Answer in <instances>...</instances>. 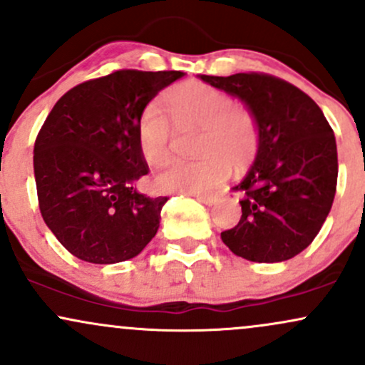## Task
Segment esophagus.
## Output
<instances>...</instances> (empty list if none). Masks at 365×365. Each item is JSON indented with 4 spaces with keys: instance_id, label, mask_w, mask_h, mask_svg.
Segmentation results:
<instances>
[{
    "instance_id": "34e87169",
    "label": "esophagus",
    "mask_w": 365,
    "mask_h": 365,
    "mask_svg": "<svg viewBox=\"0 0 365 365\" xmlns=\"http://www.w3.org/2000/svg\"><path fill=\"white\" fill-rule=\"evenodd\" d=\"M197 200L206 204V206H212L216 202V195H197Z\"/></svg>"
}]
</instances>
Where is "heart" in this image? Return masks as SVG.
I'll list each match as a JSON object with an SVG mask.
<instances>
[{
  "mask_svg": "<svg viewBox=\"0 0 365 365\" xmlns=\"http://www.w3.org/2000/svg\"><path fill=\"white\" fill-rule=\"evenodd\" d=\"M170 117L156 104L142 110L137 140L150 166H165L173 158L180 132L199 130L194 154L197 161H178L156 177L163 192L206 194L228 177L230 165L240 170L252 161L259 148V125L249 108L233 104L228 92L202 82L171 87L163 96Z\"/></svg>",
  "mask_w": 365,
  "mask_h": 365,
  "instance_id": "1",
  "label": "heart"
}]
</instances>
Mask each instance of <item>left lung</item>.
Segmentation results:
<instances>
[{
  "label": "left lung",
  "mask_w": 365,
  "mask_h": 365,
  "mask_svg": "<svg viewBox=\"0 0 365 365\" xmlns=\"http://www.w3.org/2000/svg\"><path fill=\"white\" fill-rule=\"evenodd\" d=\"M200 78L240 98L259 125L252 168L232 188L242 195V217L221 232V240L252 262L295 257L312 244L333 206L338 180L333 128L314 99L274 75Z\"/></svg>",
  "instance_id": "obj_1"
}]
</instances>
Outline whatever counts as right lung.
<instances>
[{
  "label": "right lung",
  "mask_w": 365,
  "mask_h": 365,
  "mask_svg": "<svg viewBox=\"0 0 365 365\" xmlns=\"http://www.w3.org/2000/svg\"><path fill=\"white\" fill-rule=\"evenodd\" d=\"M183 72L116 70L86 81L54 104L34 144L44 223L75 257L115 264L135 257L159 228L168 197L137 192L149 173L137 121Z\"/></svg>",
  "instance_id": "right-lung-1"
}]
</instances>
